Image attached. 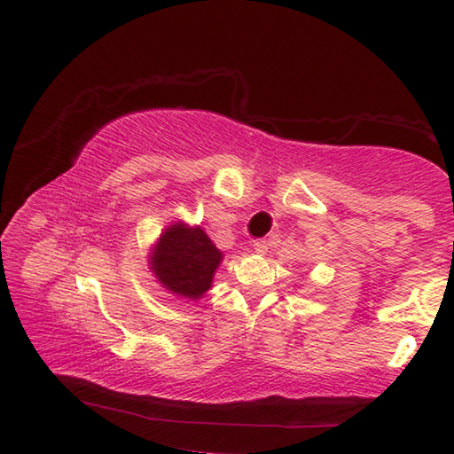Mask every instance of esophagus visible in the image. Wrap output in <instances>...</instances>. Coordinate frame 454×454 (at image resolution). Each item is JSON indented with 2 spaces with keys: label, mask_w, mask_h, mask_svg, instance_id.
I'll list each match as a JSON object with an SVG mask.
<instances>
[{
  "label": "esophagus",
  "mask_w": 454,
  "mask_h": 454,
  "mask_svg": "<svg viewBox=\"0 0 454 454\" xmlns=\"http://www.w3.org/2000/svg\"><path fill=\"white\" fill-rule=\"evenodd\" d=\"M254 249H255L257 254H265L267 249H269L267 239H254Z\"/></svg>",
  "instance_id": "obj_1"
}]
</instances>
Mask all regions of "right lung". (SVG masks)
Instances as JSON below:
<instances>
[{
  "label": "right lung",
  "mask_w": 454,
  "mask_h": 454,
  "mask_svg": "<svg viewBox=\"0 0 454 454\" xmlns=\"http://www.w3.org/2000/svg\"><path fill=\"white\" fill-rule=\"evenodd\" d=\"M222 254L200 228L173 224L153 249L152 269L160 283L185 298H200L212 283Z\"/></svg>",
  "instance_id": "right-lung-1"
}]
</instances>
